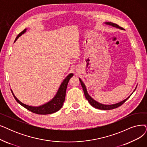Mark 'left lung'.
Instances as JSON below:
<instances>
[{"mask_svg":"<svg viewBox=\"0 0 147 147\" xmlns=\"http://www.w3.org/2000/svg\"><path fill=\"white\" fill-rule=\"evenodd\" d=\"M105 25H109V26H113L114 28H118V29H123L122 28L120 27L119 26H118L117 24H115V23H111V22H105L104 23ZM79 80H80V83L81 84V86L82 87H83V91H84V95H85V97L86 98L87 100L88 101V102H89L90 103V104L92 105V107H95L96 109H100V110H111V109H115V108H117L119 106H121V105L122 104H124L127 99L130 98V96L132 95V93L131 94V95L129 96L128 97H127L126 99H124V100L119 102H118V103H116V104H101V103H99L98 102H97L96 101H95V99H93L89 95V93H88L87 92V89H86V87L84 84V83L83 82V81L81 80V79L80 78H79ZM137 86L136 87V88H135V89L134 90V91L136 90ZM133 91V92H134Z\"/></svg>","mask_w":147,"mask_h":147,"instance_id":"left-lung-1","label":"left lung"}]
</instances>
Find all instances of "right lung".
<instances>
[{
    "instance_id": "1",
    "label": "right lung",
    "mask_w": 147,
    "mask_h": 147,
    "mask_svg": "<svg viewBox=\"0 0 147 147\" xmlns=\"http://www.w3.org/2000/svg\"><path fill=\"white\" fill-rule=\"evenodd\" d=\"M26 31H27V29H25L21 33H20L18 36H17L14 41V43L16 42V40L17 39H18L21 36H22V34L25 33ZM73 75H74V74L72 73L69 74L62 81L61 84H60L59 88H58V89L55 96H54V98L52 99H51V100L48 102L43 104L41 105H39V106H31V105H29L22 102L14 95L13 90L11 89V90L16 101L19 104H20L22 106L24 107L28 110L32 111V113L39 114V115L51 114V113L56 112V111H58L62 107L63 102L64 100H65L66 92V89H67V86L69 83V81L70 79V78L73 77Z\"/></svg>"
}]
</instances>
